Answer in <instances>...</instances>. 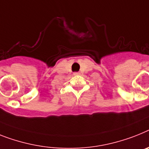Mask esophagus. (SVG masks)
I'll use <instances>...</instances> for the list:
<instances>
[{
    "mask_svg": "<svg viewBox=\"0 0 149 149\" xmlns=\"http://www.w3.org/2000/svg\"><path fill=\"white\" fill-rule=\"evenodd\" d=\"M73 74H74V75H79V72H74Z\"/></svg>",
    "mask_w": 149,
    "mask_h": 149,
    "instance_id": "obj_1",
    "label": "esophagus"
}]
</instances>
